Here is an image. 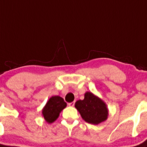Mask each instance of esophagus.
<instances>
[{
    "label": "esophagus",
    "mask_w": 147,
    "mask_h": 147,
    "mask_svg": "<svg viewBox=\"0 0 147 147\" xmlns=\"http://www.w3.org/2000/svg\"><path fill=\"white\" fill-rule=\"evenodd\" d=\"M68 105H69V107H74L75 106V101H73V102H71V103H68Z\"/></svg>",
    "instance_id": "34e87169"
}]
</instances>
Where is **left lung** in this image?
Wrapping results in <instances>:
<instances>
[{"label": "left lung", "mask_w": 147, "mask_h": 147, "mask_svg": "<svg viewBox=\"0 0 147 147\" xmlns=\"http://www.w3.org/2000/svg\"><path fill=\"white\" fill-rule=\"evenodd\" d=\"M84 96V99L78 100L75 105L82 118L93 125H98L105 121L108 117V109L106 104L89 91L86 92Z\"/></svg>", "instance_id": "obj_1"}]
</instances>
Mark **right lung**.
<instances>
[{
  "label": "right lung",
  "instance_id": "obj_1",
  "mask_svg": "<svg viewBox=\"0 0 147 147\" xmlns=\"http://www.w3.org/2000/svg\"><path fill=\"white\" fill-rule=\"evenodd\" d=\"M67 107V103L63 98L59 96H54L49 98L46 105L42 109V115L49 123H52L57 120L59 114Z\"/></svg>",
  "mask_w": 147,
  "mask_h": 147
}]
</instances>
